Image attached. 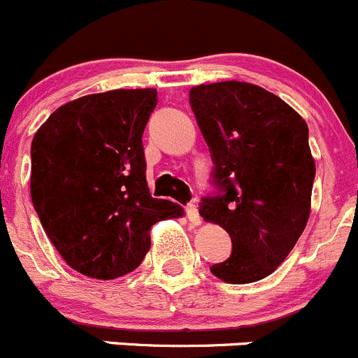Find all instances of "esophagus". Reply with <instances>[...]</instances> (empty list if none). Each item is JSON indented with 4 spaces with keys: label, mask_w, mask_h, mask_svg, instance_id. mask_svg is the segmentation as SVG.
Wrapping results in <instances>:
<instances>
[{
    "label": "esophagus",
    "mask_w": 358,
    "mask_h": 358,
    "mask_svg": "<svg viewBox=\"0 0 358 358\" xmlns=\"http://www.w3.org/2000/svg\"><path fill=\"white\" fill-rule=\"evenodd\" d=\"M186 215H187V221L191 222L193 226H200L201 224V217L198 214V208L194 203H189L186 207Z\"/></svg>",
    "instance_id": "1"
}]
</instances>
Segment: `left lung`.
I'll use <instances>...</instances> for the list:
<instances>
[{"mask_svg": "<svg viewBox=\"0 0 358 358\" xmlns=\"http://www.w3.org/2000/svg\"><path fill=\"white\" fill-rule=\"evenodd\" d=\"M189 102L222 191L200 203L203 221L231 236V256L210 266L228 284L273 273L306 228L315 160L308 125L271 92L245 81L189 90Z\"/></svg>", "mask_w": 358, "mask_h": 358, "instance_id": "obj_1", "label": "left lung"}]
</instances>
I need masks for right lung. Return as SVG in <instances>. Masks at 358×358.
Listing matches in <instances>:
<instances>
[{"label":"right lung","mask_w":358,"mask_h":358,"mask_svg":"<svg viewBox=\"0 0 358 358\" xmlns=\"http://www.w3.org/2000/svg\"><path fill=\"white\" fill-rule=\"evenodd\" d=\"M155 88L83 95L55 109L31 144V200L67 266L113 280L136 270L150 229L184 214L150 194L143 134Z\"/></svg>","instance_id":"add662e5"}]
</instances>
